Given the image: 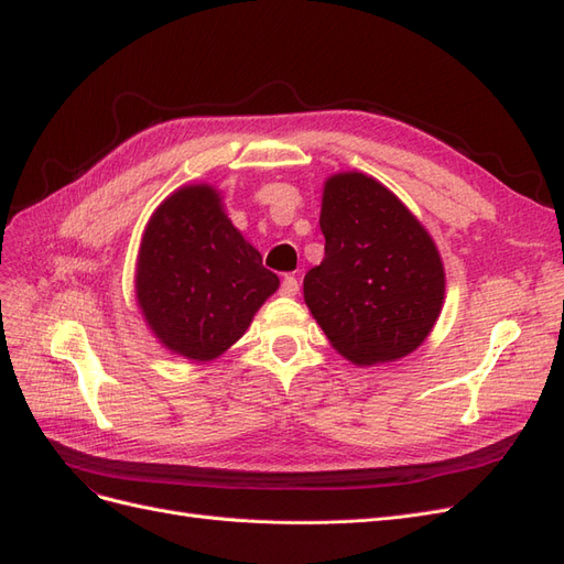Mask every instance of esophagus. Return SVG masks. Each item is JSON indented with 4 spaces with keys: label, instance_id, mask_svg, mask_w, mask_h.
Wrapping results in <instances>:
<instances>
[{
    "label": "esophagus",
    "instance_id": "1",
    "mask_svg": "<svg viewBox=\"0 0 564 564\" xmlns=\"http://www.w3.org/2000/svg\"><path fill=\"white\" fill-rule=\"evenodd\" d=\"M280 294L282 296H296L299 294V280L294 275H286L280 284Z\"/></svg>",
    "mask_w": 564,
    "mask_h": 564
}]
</instances>
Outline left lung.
<instances>
[{"instance_id": "1", "label": "left lung", "mask_w": 564, "mask_h": 564, "mask_svg": "<svg viewBox=\"0 0 564 564\" xmlns=\"http://www.w3.org/2000/svg\"><path fill=\"white\" fill-rule=\"evenodd\" d=\"M324 259L303 299L334 350L357 367L395 362L433 332L445 303V265L402 199L362 172L324 181Z\"/></svg>"}]
</instances>
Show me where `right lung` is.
<instances>
[{
  "instance_id": "1",
  "label": "right lung",
  "mask_w": 564,
  "mask_h": 564,
  "mask_svg": "<svg viewBox=\"0 0 564 564\" xmlns=\"http://www.w3.org/2000/svg\"><path fill=\"white\" fill-rule=\"evenodd\" d=\"M133 284L160 344L185 360L209 362L245 336L280 278L232 226L216 187L191 183L152 212Z\"/></svg>"
}]
</instances>
